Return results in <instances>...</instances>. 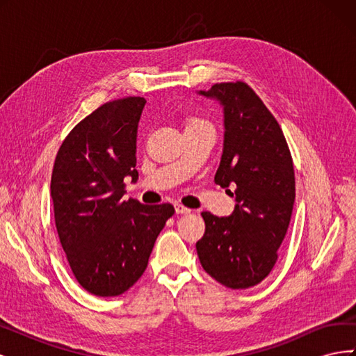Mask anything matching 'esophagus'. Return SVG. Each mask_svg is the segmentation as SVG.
<instances>
[{"label": "esophagus", "mask_w": 356, "mask_h": 356, "mask_svg": "<svg viewBox=\"0 0 356 356\" xmlns=\"http://www.w3.org/2000/svg\"><path fill=\"white\" fill-rule=\"evenodd\" d=\"M175 212H177V213H190L191 209H188V208H186V207H182V204L177 203V204H175Z\"/></svg>", "instance_id": "34e87169"}]
</instances>
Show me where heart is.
Instances as JSON below:
<instances>
[{
  "label": "heart",
  "mask_w": 356,
  "mask_h": 356,
  "mask_svg": "<svg viewBox=\"0 0 356 356\" xmlns=\"http://www.w3.org/2000/svg\"><path fill=\"white\" fill-rule=\"evenodd\" d=\"M197 124H208V123L204 122V120H202V118L193 117V118H190V120H188V123H187V127H188V126H197Z\"/></svg>",
  "instance_id": "heart-1"
}]
</instances>
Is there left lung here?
<instances>
[{
    "mask_svg": "<svg viewBox=\"0 0 356 356\" xmlns=\"http://www.w3.org/2000/svg\"><path fill=\"white\" fill-rule=\"evenodd\" d=\"M199 95L222 105L224 145L213 181L236 207L230 217L202 212L197 255L221 285L251 288L272 272L288 230L296 200L293 157L281 126L246 83H217Z\"/></svg>",
    "mask_w": 356,
    "mask_h": 356,
    "instance_id": "1",
    "label": "left lung"
}]
</instances>
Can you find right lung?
<instances>
[{"label":"right lung","instance_id":"obj_1","mask_svg":"<svg viewBox=\"0 0 356 356\" xmlns=\"http://www.w3.org/2000/svg\"><path fill=\"white\" fill-rule=\"evenodd\" d=\"M145 99L101 105L62 143L50 193L59 241L77 282L115 297L145 272L159 233L175 213L170 203L123 200L124 178L138 179L136 134Z\"/></svg>","mask_w":356,"mask_h":356}]
</instances>
